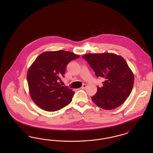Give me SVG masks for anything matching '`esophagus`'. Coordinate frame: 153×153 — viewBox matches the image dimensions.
Returning <instances> with one entry per match:
<instances>
[{
  "label": "esophagus",
  "instance_id": "obj_1",
  "mask_svg": "<svg viewBox=\"0 0 153 153\" xmlns=\"http://www.w3.org/2000/svg\"><path fill=\"white\" fill-rule=\"evenodd\" d=\"M86 87H87V85H86V84H83L82 86L81 87V89H85Z\"/></svg>",
  "mask_w": 153,
  "mask_h": 153
}]
</instances>
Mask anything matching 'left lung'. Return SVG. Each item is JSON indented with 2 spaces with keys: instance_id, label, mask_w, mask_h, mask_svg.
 <instances>
[{
  "instance_id": "8db88e82",
  "label": "left lung",
  "mask_w": 153,
  "mask_h": 153,
  "mask_svg": "<svg viewBox=\"0 0 153 153\" xmlns=\"http://www.w3.org/2000/svg\"><path fill=\"white\" fill-rule=\"evenodd\" d=\"M95 71L97 77L104 79L102 87L91 97L102 109H115L121 105L131 94L134 81L132 72L122 57L114 53H90L82 56Z\"/></svg>"
}]
</instances>
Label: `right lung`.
<instances>
[{"label": "right lung", "instance_id": "add662e5", "mask_svg": "<svg viewBox=\"0 0 153 153\" xmlns=\"http://www.w3.org/2000/svg\"><path fill=\"white\" fill-rule=\"evenodd\" d=\"M79 55L64 51H45L37 57L28 70L27 80L30 96L46 111L62 109L72 100L74 92L58 82L64 77L67 64Z\"/></svg>", "mask_w": 153, "mask_h": 153}]
</instances>
